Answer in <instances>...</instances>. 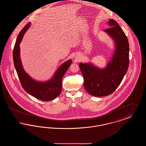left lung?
Masks as SVG:
<instances>
[{
	"mask_svg": "<svg viewBox=\"0 0 146 146\" xmlns=\"http://www.w3.org/2000/svg\"><path fill=\"white\" fill-rule=\"evenodd\" d=\"M108 24L110 28L104 31L114 40L115 47L111 61L103 69L91 63L79 64L85 90L96 97L106 96L115 90L126 73L129 63V45L126 35L114 20L110 19Z\"/></svg>",
	"mask_w": 146,
	"mask_h": 146,
	"instance_id": "8db88e82",
	"label": "left lung"
}]
</instances>
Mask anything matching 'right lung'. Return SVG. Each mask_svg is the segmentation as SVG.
<instances>
[{
  "label": "right lung",
  "instance_id": "1",
  "mask_svg": "<svg viewBox=\"0 0 146 146\" xmlns=\"http://www.w3.org/2000/svg\"><path fill=\"white\" fill-rule=\"evenodd\" d=\"M30 26L31 23L29 22L18 35L13 50L14 66L21 85L25 90L38 100L44 101H52L58 97L61 92L63 76L70 67L72 61L70 60L63 63L56 71L52 78L47 82H37L33 79L23 69L20 55V44Z\"/></svg>",
  "mask_w": 146,
  "mask_h": 146
}]
</instances>
